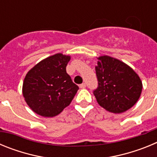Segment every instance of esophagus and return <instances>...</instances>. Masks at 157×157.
I'll use <instances>...</instances> for the list:
<instances>
[{
    "mask_svg": "<svg viewBox=\"0 0 157 157\" xmlns=\"http://www.w3.org/2000/svg\"><path fill=\"white\" fill-rule=\"evenodd\" d=\"M86 86L85 83H82V84H80L79 85V87L81 89H85Z\"/></svg>",
    "mask_w": 157,
    "mask_h": 157,
    "instance_id": "34e87169",
    "label": "esophagus"
}]
</instances>
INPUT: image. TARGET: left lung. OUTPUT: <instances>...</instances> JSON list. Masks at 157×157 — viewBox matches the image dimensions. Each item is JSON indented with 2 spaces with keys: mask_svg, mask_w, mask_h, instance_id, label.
Wrapping results in <instances>:
<instances>
[{
  "mask_svg": "<svg viewBox=\"0 0 157 157\" xmlns=\"http://www.w3.org/2000/svg\"><path fill=\"white\" fill-rule=\"evenodd\" d=\"M98 88L94 90L98 103L113 113H121L139 99L142 82L139 76L125 63L109 56L98 58L95 67Z\"/></svg>",
  "mask_w": 157,
  "mask_h": 157,
  "instance_id": "8db88e82",
  "label": "left lung"
}]
</instances>
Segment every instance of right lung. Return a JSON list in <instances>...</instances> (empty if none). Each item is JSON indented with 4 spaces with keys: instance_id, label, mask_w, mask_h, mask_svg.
<instances>
[{
    "instance_id": "add662e5",
    "label": "right lung",
    "mask_w": 157,
    "mask_h": 157,
    "mask_svg": "<svg viewBox=\"0 0 157 157\" xmlns=\"http://www.w3.org/2000/svg\"><path fill=\"white\" fill-rule=\"evenodd\" d=\"M70 56H48L27 72L23 95L32 110L44 117H53L68 106L78 90L66 71Z\"/></svg>"
}]
</instances>
